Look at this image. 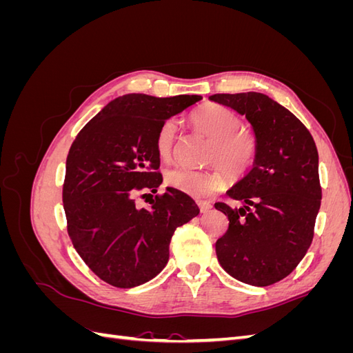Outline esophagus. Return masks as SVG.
<instances>
[{
  "label": "esophagus",
  "instance_id": "esophagus-1",
  "mask_svg": "<svg viewBox=\"0 0 353 353\" xmlns=\"http://www.w3.org/2000/svg\"><path fill=\"white\" fill-rule=\"evenodd\" d=\"M197 205H199L201 213H208L212 209V205H210V203H208V201H199Z\"/></svg>",
  "mask_w": 353,
  "mask_h": 353
}]
</instances>
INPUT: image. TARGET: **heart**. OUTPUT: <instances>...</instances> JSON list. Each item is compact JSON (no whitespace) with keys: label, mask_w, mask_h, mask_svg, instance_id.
Masks as SVG:
<instances>
[{"label":"heart","mask_w":353,"mask_h":353,"mask_svg":"<svg viewBox=\"0 0 353 353\" xmlns=\"http://www.w3.org/2000/svg\"><path fill=\"white\" fill-rule=\"evenodd\" d=\"M191 122L194 128L210 140L206 163L215 165L231 178H240L249 172L258 154L256 137L239 128L237 114L219 104H208L199 109ZM178 125L166 121L156 137V152L160 159L168 160L174 153ZM168 187L196 200H208L225 185V178L219 170H187L169 169L165 175Z\"/></svg>","instance_id":"b5f03b06"}]
</instances>
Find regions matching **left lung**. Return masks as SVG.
I'll return each instance as SVG.
<instances>
[{"instance_id":"left-lung-1","label":"left lung","mask_w":353,"mask_h":353,"mask_svg":"<svg viewBox=\"0 0 353 353\" xmlns=\"http://www.w3.org/2000/svg\"><path fill=\"white\" fill-rule=\"evenodd\" d=\"M209 100L244 114L258 141L253 168L227 191L243 206L215 205L230 221L215 244L218 261L241 283L271 285L296 268L314 239L321 206L315 141L292 112L265 94H215Z\"/></svg>"}]
</instances>
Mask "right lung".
<instances>
[{
    "instance_id": "1",
    "label": "right lung",
    "mask_w": 353,
    "mask_h": 353,
    "mask_svg": "<svg viewBox=\"0 0 353 353\" xmlns=\"http://www.w3.org/2000/svg\"><path fill=\"white\" fill-rule=\"evenodd\" d=\"M200 100L126 94L74 138L63 185L68 231L82 261L110 285L132 288L154 279L169 261L175 230L199 215L196 201L170 187L148 209L138 208L135 196L157 193L163 181L156 152L160 126Z\"/></svg>"
}]
</instances>
